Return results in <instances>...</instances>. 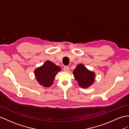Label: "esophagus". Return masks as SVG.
Here are the masks:
<instances>
[{
	"mask_svg": "<svg viewBox=\"0 0 129 129\" xmlns=\"http://www.w3.org/2000/svg\"><path fill=\"white\" fill-rule=\"evenodd\" d=\"M63 70L66 72H68L69 71H70V68H69V67H68V66H66L64 67Z\"/></svg>",
	"mask_w": 129,
	"mask_h": 129,
	"instance_id": "esophagus-1",
	"label": "esophagus"
}]
</instances>
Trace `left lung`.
<instances>
[{"instance_id":"1","label":"left lung","mask_w":129,"mask_h":129,"mask_svg":"<svg viewBox=\"0 0 129 129\" xmlns=\"http://www.w3.org/2000/svg\"><path fill=\"white\" fill-rule=\"evenodd\" d=\"M73 74L75 79L81 88H87L92 85L95 81V72L89 70L83 64H78Z\"/></svg>"}]
</instances>
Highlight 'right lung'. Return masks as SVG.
<instances>
[{
    "instance_id": "add662e5",
    "label": "right lung",
    "mask_w": 129,
    "mask_h": 129,
    "mask_svg": "<svg viewBox=\"0 0 129 129\" xmlns=\"http://www.w3.org/2000/svg\"><path fill=\"white\" fill-rule=\"evenodd\" d=\"M61 71V68L58 66L47 60L42 66L34 70V75L40 85L48 87L52 85L56 75Z\"/></svg>"
}]
</instances>
